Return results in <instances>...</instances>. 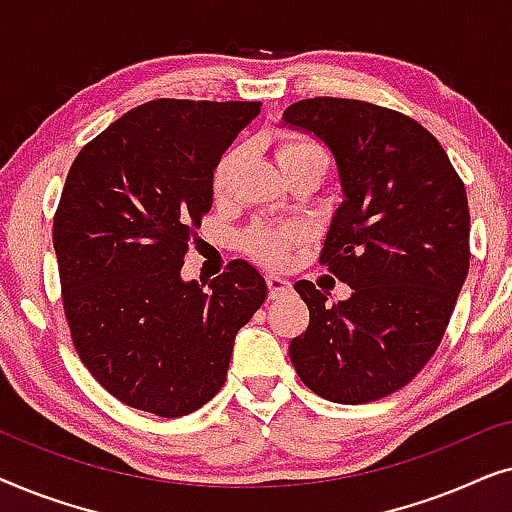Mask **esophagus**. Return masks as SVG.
I'll return each mask as SVG.
<instances>
[{"label":"esophagus","instance_id":"esophagus-1","mask_svg":"<svg viewBox=\"0 0 512 512\" xmlns=\"http://www.w3.org/2000/svg\"><path fill=\"white\" fill-rule=\"evenodd\" d=\"M268 291H270V298L277 300V298H284L286 293L291 291V282L284 277H277V275H270L268 277Z\"/></svg>","mask_w":512,"mask_h":512}]
</instances>
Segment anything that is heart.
<instances>
[{
    "instance_id": "heart-1",
    "label": "heart",
    "mask_w": 512,
    "mask_h": 512,
    "mask_svg": "<svg viewBox=\"0 0 512 512\" xmlns=\"http://www.w3.org/2000/svg\"><path fill=\"white\" fill-rule=\"evenodd\" d=\"M305 151H321V149L317 144L307 142V139H284V142L279 144L277 158L279 163H284V160H289ZM237 160H240V149H230L228 153H223L219 163H216L214 174H212V188L216 195L226 193ZM300 240H303V230L298 226H282V228L256 226L244 235V244H247V249L258 258V261L268 265H282L286 258H289V251L296 247Z\"/></svg>"
}]
</instances>
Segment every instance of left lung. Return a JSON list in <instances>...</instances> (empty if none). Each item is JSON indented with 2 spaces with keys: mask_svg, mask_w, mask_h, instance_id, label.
I'll return each instance as SVG.
<instances>
[{
  "mask_svg": "<svg viewBox=\"0 0 512 512\" xmlns=\"http://www.w3.org/2000/svg\"><path fill=\"white\" fill-rule=\"evenodd\" d=\"M282 123L333 153L342 202L319 261L352 286L328 305L296 282L310 326L291 340V363L326 401H377L426 366L450 324L471 258L464 181L429 130L377 104L314 97Z\"/></svg>",
  "mask_w": 512,
  "mask_h": 512,
  "instance_id": "8db88e82",
  "label": "left lung"
}]
</instances>
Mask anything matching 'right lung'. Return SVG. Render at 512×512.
Here are the masks:
<instances>
[{"mask_svg":"<svg viewBox=\"0 0 512 512\" xmlns=\"http://www.w3.org/2000/svg\"><path fill=\"white\" fill-rule=\"evenodd\" d=\"M258 114L261 102L153 100L69 167L53 219L65 317L83 366L130 408L172 419L212 401L237 331L268 298L244 261L207 291L181 279L214 167Z\"/></svg>","mask_w":512,"mask_h":512,"instance_id":"1","label":"right lung"}]
</instances>
